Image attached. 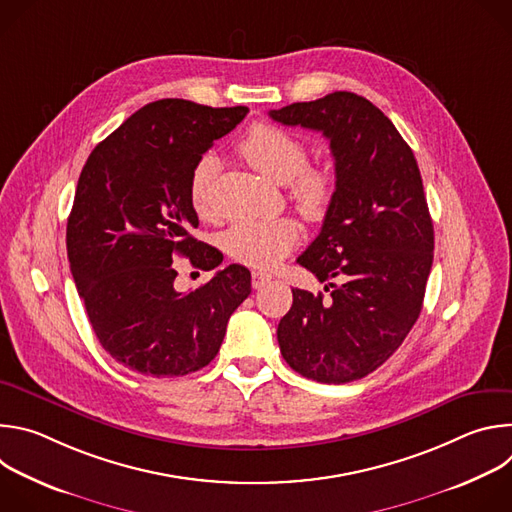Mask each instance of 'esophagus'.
I'll return each instance as SVG.
<instances>
[{
  "label": "esophagus",
  "instance_id": "34e87169",
  "mask_svg": "<svg viewBox=\"0 0 512 512\" xmlns=\"http://www.w3.org/2000/svg\"><path fill=\"white\" fill-rule=\"evenodd\" d=\"M269 281H271V275L265 273V271H253V273H251V285H253V289H261V287H265Z\"/></svg>",
  "mask_w": 512,
  "mask_h": 512
}]
</instances>
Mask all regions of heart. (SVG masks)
<instances>
[{"instance_id": "b5f03b06", "label": "heart", "mask_w": 512, "mask_h": 512, "mask_svg": "<svg viewBox=\"0 0 512 512\" xmlns=\"http://www.w3.org/2000/svg\"><path fill=\"white\" fill-rule=\"evenodd\" d=\"M241 158L265 178L287 184L289 196L306 221L320 223L336 200V176L328 166L308 164L310 152L304 139L269 123L253 125L237 143ZM216 156L204 154L190 172L188 196L200 216L212 212V188L218 174ZM298 225L287 216L271 221H243L229 227L221 245L225 253L251 267H273L298 245Z\"/></svg>"}]
</instances>
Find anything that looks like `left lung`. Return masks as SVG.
I'll return each mask as SVG.
<instances>
[{
	"instance_id": "8db88e82",
	"label": "left lung",
	"mask_w": 512,
	"mask_h": 512,
	"mask_svg": "<svg viewBox=\"0 0 512 512\" xmlns=\"http://www.w3.org/2000/svg\"><path fill=\"white\" fill-rule=\"evenodd\" d=\"M269 117L320 131L336 168L332 210L298 257L333 291L324 298L291 289L294 304L277 326L279 350L302 377L350 383L379 369L419 318L433 263L421 174L391 119L360 95L336 91Z\"/></svg>"
}]
</instances>
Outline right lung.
Segmentation results:
<instances>
[{"mask_svg":"<svg viewBox=\"0 0 512 512\" xmlns=\"http://www.w3.org/2000/svg\"><path fill=\"white\" fill-rule=\"evenodd\" d=\"M247 107L212 109L184 99L148 103L91 152L66 225L70 271L101 346L125 369L184 377L216 356L231 314L251 294L243 265L176 291L172 261L202 271L223 253L194 239L190 172L233 131Z\"/></svg>","mask_w":512,"mask_h":512,"instance_id":"1","label":"right lung"}]
</instances>
